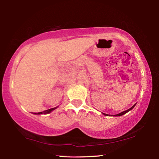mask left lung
Instances as JSON below:
<instances>
[{
  "label": "left lung",
  "instance_id": "obj_1",
  "mask_svg": "<svg viewBox=\"0 0 159 159\" xmlns=\"http://www.w3.org/2000/svg\"><path fill=\"white\" fill-rule=\"evenodd\" d=\"M135 106V104H134V105L131 107V108H130L129 109H128V110H126V111H123V112H121V113H120V114H116V115H114L115 116H122V115H123V114H125V113H127V112H128L129 111H130V110H131V109H133V107ZM103 114L104 115H105V116H108V114H104L103 113Z\"/></svg>",
  "mask_w": 159,
  "mask_h": 159
}]
</instances>
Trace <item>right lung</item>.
Listing matches in <instances>:
<instances>
[{
  "label": "right lung",
  "instance_id": "right-lung-1",
  "mask_svg": "<svg viewBox=\"0 0 159 159\" xmlns=\"http://www.w3.org/2000/svg\"><path fill=\"white\" fill-rule=\"evenodd\" d=\"M56 108H52V109H48V110H45L44 111H41V112H38V113H34L35 114H48V113H50L51 111H52V110L55 109Z\"/></svg>",
  "mask_w": 159,
  "mask_h": 159
}]
</instances>
